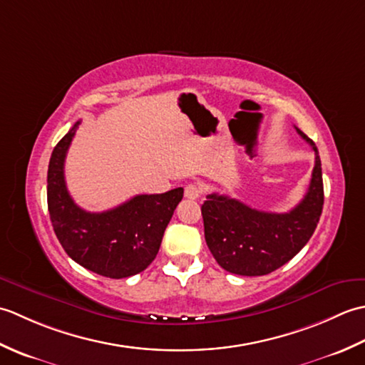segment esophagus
I'll use <instances>...</instances> for the list:
<instances>
[{
	"label": "esophagus",
	"mask_w": 365,
	"mask_h": 365,
	"mask_svg": "<svg viewBox=\"0 0 365 365\" xmlns=\"http://www.w3.org/2000/svg\"><path fill=\"white\" fill-rule=\"evenodd\" d=\"M202 195V188H200V185L197 183H188L187 187H185V197L188 199H197Z\"/></svg>",
	"instance_id": "1"
}]
</instances>
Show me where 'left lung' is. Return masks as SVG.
Returning a JSON list of instances; mask_svg holds the SVG:
<instances>
[{"mask_svg": "<svg viewBox=\"0 0 365 365\" xmlns=\"http://www.w3.org/2000/svg\"><path fill=\"white\" fill-rule=\"evenodd\" d=\"M297 131L315 152V166L304 199L289 213L255 210L218 192L208 195L200 208L208 250L229 273L263 276L281 268L304 247L320 221L322 161L312 139Z\"/></svg>", "mask_w": 365, "mask_h": 365, "instance_id": "1", "label": "left lung"}]
</instances>
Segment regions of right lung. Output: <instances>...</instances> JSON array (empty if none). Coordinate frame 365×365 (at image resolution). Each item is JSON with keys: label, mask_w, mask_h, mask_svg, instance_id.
Instances as JSON below:
<instances>
[{"label": "right lung", "mask_w": 365, "mask_h": 365, "mask_svg": "<svg viewBox=\"0 0 365 365\" xmlns=\"http://www.w3.org/2000/svg\"><path fill=\"white\" fill-rule=\"evenodd\" d=\"M80 120L53 149L46 200L61 246L81 267L122 279L141 273L157 257L163 234L183 197V188L163 195H139L102 213L83 210L66 187L64 161Z\"/></svg>", "instance_id": "1"}]
</instances>
